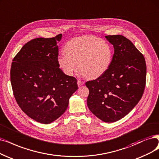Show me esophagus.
Instances as JSON below:
<instances>
[{
    "label": "esophagus",
    "instance_id": "1",
    "mask_svg": "<svg viewBox=\"0 0 159 159\" xmlns=\"http://www.w3.org/2000/svg\"><path fill=\"white\" fill-rule=\"evenodd\" d=\"M84 84V82L83 81L78 80V87H81Z\"/></svg>",
    "mask_w": 159,
    "mask_h": 159
}]
</instances>
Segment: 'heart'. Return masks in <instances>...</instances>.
I'll list each match as a JSON object with an SVG mask.
<instances>
[{"instance_id":"obj_1","label":"heart","mask_w":159,"mask_h":159,"mask_svg":"<svg viewBox=\"0 0 159 159\" xmlns=\"http://www.w3.org/2000/svg\"><path fill=\"white\" fill-rule=\"evenodd\" d=\"M65 53L58 57V63L66 75H72L77 68L89 79L97 78L109 68L112 50L107 43L96 36H81L69 40Z\"/></svg>"}]
</instances>
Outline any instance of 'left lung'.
<instances>
[{
  "label": "left lung",
  "instance_id": "left-lung-1",
  "mask_svg": "<svg viewBox=\"0 0 159 159\" xmlns=\"http://www.w3.org/2000/svg\"><path fill=\"white\" fill-rule=\"evenodd\" d=\"M114 48L109 68L85 83L89 90V109L100 120L113 123L136 106L144 92L146 63L143 54L123 35L106 36Z\"/></svg>",
  "mask_w": 159,
  "mask_h": 159
}]
</instances>
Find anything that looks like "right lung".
Returning a JSON list of instances; mask_svg holds the SVG:
<instances>
[{"mask_svg":"<svg viewBox=\"0 0 159 159\" xmlns=\"http://www.w3.org/2000/svg\"><path fill=\"white\" fill-rule=\"evenodd\" d=\"M53 38H35L27 42L14 57L10 80L15 99L27 115L49 124L66 110L69 98L78 89L77 80L59 68L57 42Z\"/></svg>","mask_w":159,"mask_h":159,"instance_id":"obj_1","label":"right lung"}]
</instances>
